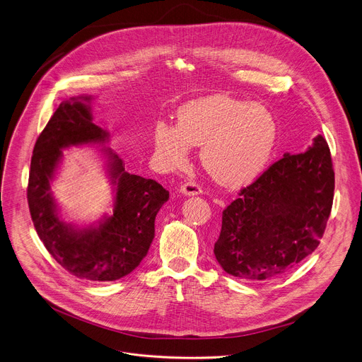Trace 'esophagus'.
<instances>
[{"mask_svg": "<svg viewBox=\"0 0 362 362\" xmlns=\"http://www.w3.org/2000/svg\"><path fill=\"white\" fill-rule=\"evenodd\" d=\"M180 192L186 196H194V194H200L202 193V186L199 183H196L194 180H187L186 183H183L180 186Z\"/></svg>", "mask_w": 362, "mask_h": 362, "instance_id": "obj_1", "label": "esophagus"}]
</instances>
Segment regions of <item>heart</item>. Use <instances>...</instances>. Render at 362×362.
<instances>
[{"label": "heart", "instance_id": "obj_1", "mask_svg": "<svg viewBox=\"0 0 362 362\" xmlns=\"http://www.w3.org/2000/svg\"><path fill=\"white\" fill-rule=\"evenodd\" d=\"M276 140V123L261 105L223 95L187 103L177 113V127L159 123L154 144L169 168L182 166L190 144L202 146L200 160L216 182L240 186L261 173Z\"/></svg>", "mask_w": 362, "mask_h": 362}]
</instances>
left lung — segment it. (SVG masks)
<instances>
[{
	"label": "left lung",
	"instance_id": "left-lung-1",
	"mask_svg": "<svg viewBox=\"0 0 362 362\" xmlns=\"http://www.w3.org/2000/svg\"><path fill=\"white\" fill-rule=\"evenodd\" d=\"M335 175L320 134L305 153L272 163L222 212L215 256L229 275L264 281L289 272L320 245Z\"/></svg>",
	"mask_w": 362,
	"mask_h": 362
}]
</instances>
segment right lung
I'll use <instances>...</instances> for the list:
<instances>
[{"label": "right lung", "mask_w": 362, "mask_h": 362, "mask_svg": "<svg viewBox=\"0 0 362 362\" xmlns=\"http://www.w3.org/2000/svg\"><path fill=\"white\" fill-rule=\"evenodd\" d=\"M80 100L90 101V97L63 101L35 141L27 187L30 215L45 249L67 272L94 282L117 281L133 272L147 255L154 219L169 192L156 180L127 173L123 160L107 150L116 186L113 215L87 229L60 219L49 182L63 158L62 148L109 139Z\"/></svg>", "instance_id": "obj_1"}]
</instances>
